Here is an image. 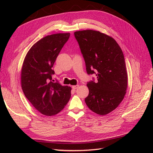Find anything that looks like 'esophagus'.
Wrapping results in <instances>:
<instances>
[{
    "label": "esophagus",
    "mask_w": 153,
    "mask_h": 153,
    "mask_svg": "<svg viewBox=\"0 0 153 153\" xmlns=\"http://www.w3.org/2000/svg\"><path fill=\"white\" fill-rule=\"evenodd\" d=\"M78 87H79V85H73V86H72V89H76L78 88Z\"/></svg>",
    "instance_id": "1"
}]
</instances>
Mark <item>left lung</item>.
Here are the masks:
<instances>
[{
	"label": "left lung",
	"mask_w": 153,
	"mask_h": 153,
	"mask_svg": "<svg viewBox=\"0 0 153 153\" xmlns=\"http://www.w3.org/2000/svg\"><path fill=\"white\" fill-rule=\"evenodd\" d=\"M88 74H95L97 81L87 84V106L99 115H106L122 101L128 87V74L123 52L111 37L95 30L76 31Z\"/></svg>",
	"instance_id": "8db88e82"
}]
</instances>
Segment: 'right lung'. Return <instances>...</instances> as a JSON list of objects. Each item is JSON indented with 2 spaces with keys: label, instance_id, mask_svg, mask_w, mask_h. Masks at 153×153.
<instances>
[{
  "label": "right lung",
  "instance_id": "add662e5",
  "mask_svg": "<svg viewBox=\"0 0 153 153\" xmlns=\"http://www.w3.org/2000/svg\"><path fill=\"white\" fill-rule=\"evenodd\" d=\"M70 35V33H56L41 39L27 52L22 65L23 92L31 105L45 116L60 112L70 99V87L51 81L54 62Z\"/></svg>",
  "mask_w": 153,
  "mask_h": 153
}]
</instances>
